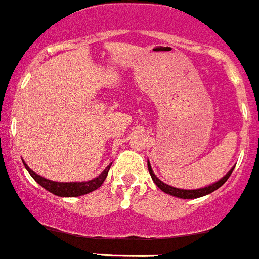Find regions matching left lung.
Returning a JSON list of instances; mask_svg holds the SVG:
<instances>
[{
	"label": "left lung",
	"instance_id": "left-lung-1",
	"mask_svg": "<svg viewBox=\"0 0 259 259\" xmlns=\"http://www.w3.org/2000/svg\"><path fill=\"white\" fill-rule=\"evenodd\" d=\"M234 168H235V166H232L230 168V171H229V172L226 174L225 176H223L222 179L219 180V181L214 182V184H211V185L205 186V187L197 188V190H181V188H176V187H172V186L165 184V182H162L160 179H158L155 174H154L152 166H150L149 160H148V170H149V174H150V176H152L154 184L158 186V187L160 188L162 192L170 194V196L177 197V198H182V199L199 198V197L207 196V194L214 192V191L218 190V188H219V187H222V186L225 184L226 180H228L229 177H230L231 172H232V171H234Z\"/></svg>",
	"mask_w": 259,
	"mask_h": 259
}]
</instances>
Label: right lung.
I'll return each instance as SVG.
<instances>
[{
	"mask_svg": "<svg viewBox=\"0 0 259 259\" xmlns=\"http://www.w3.org/2000/svg\"><path fill=\"white\" fill-rule=\"evenodd\" d=\"M23 164H24L25 168L28 170V172L30 174L31 177L39 184L42 186L46 191L51 192L52 194H56L59 197H79L83 194L91 193L93 191H95L97 188L100 187L101 185L105 181L107 174H109L110 167H111L112 162L110 165H107V167L100 175L95 177V179L89 180V181H82V182H57V181H51V180L45 179V177L37 175L36 172H34L30 167L25 164L24 160L22 159Z\"/></svg>",
	"mask_w": 259,
	"mask_h": 259,
	"instance_id": "right-lung-1",
	"label": "right lung"
}]
</instances>
